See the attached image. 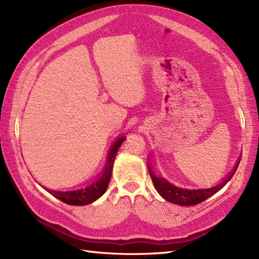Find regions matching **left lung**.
Here are the masks:
<instances>
[{"mask_svg":"<svg viewBox=\"0 0 259 259\" xmlns=\"http://www.w3.org/2000/svg\"><path fill=\"white\" fill-rule=\"evenodd\" d=\"M241 161V156L236 162V165L229 171L228 175L225 176L221 183L216 184L214 187L210 188H202V189H187V188L176 187L175 185L170 184L165 178L161 176H156L154 170L151 168V164H148L149 174L152 179V183L154 185L155 190L160 193L162 198L165 199L166 201L174 203V204H178L182 206H189V205H197L199 203L205 201L211 195H214L216 192L222 189L226 186V184L229 182L232 178V176L236 173V170L239 166V163Z\"/></svg>","mask_w":259,"mask_h":259,"instance_id":"1","label":"left lung"}]
</instances>
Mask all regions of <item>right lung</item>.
<instances>
[{"label":"right lung","instance_id":"right-lung-1","mask_svg":"<svg viewBox=\"0 0 259 259\" xmlns=\"http://www.w3.org/2000/svg\"><path fill=\"white\" fill-rule=\"evenodd\" d=\"M125 140V137H119L115 142L112 144L110 150H109L107 162L104 169L100 171L98 177L93 180L92 183L88 184L86 186L80 188V189L75 190H68V191H58V190H52L49 188H44V189L50 192L55 198L67 203L69 205H88L99 199L103 195L109 185V182L111 179L112 175V167L113 162L116 156L117 151Z\"/></svg>","mask_w":259,"mask_h":259}]
</instances>
